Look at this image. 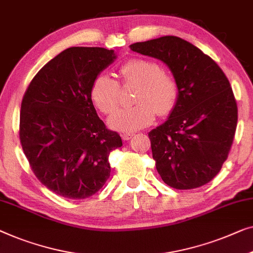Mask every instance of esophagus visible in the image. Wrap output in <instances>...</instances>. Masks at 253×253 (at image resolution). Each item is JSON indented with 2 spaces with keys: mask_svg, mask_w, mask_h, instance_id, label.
<instances>
[{
  "mask_svg": "<svg viewBox=\"0 0 253 253\" xmlns=\"http://www.w3.org/2000/svg\"><path fill=\"white\" fill-rule=\"evenodd\" d=\"M133 137V133H122L123 140H130Z\"/></svg>",
  "mask_w": 253,
  "mask_h": 253,
  "instance_id": "1",
  "label": "esophagus"
}]
</instances>
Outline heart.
I'll use <instances>...</instances> for the list:
<instances>
[{
	"mask_svg": "<svg viewBox=\"0 0 253 253\" xmlns=\"http://www.w3.org/2000/svg\"><path fill=\"white\" fill-rule=\"evenodd\" d=\"M123 83L138 84L132 107L121 108L108 120L111 127L131 132L151 124L156 113L169 114L178 100L179 89L173 76L162 71L155 61L133 58L119 69ZM119 83L106 73L93 80L90 97L94 106L104 114H112L119 104Z\"/></svg>",
	"mask_w": 253,
	"mask_h": 253,
	"instance_id": "b5f03b06",
	"label": "heart"
}]
</instances>
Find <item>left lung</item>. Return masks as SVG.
<instances>
[{"mask_svg":"<svg viewBox=\"0 0 253 253\" xmlns=\"http://www.w3.org/2000/svg\"><path fill=\"white\" fill-rule=\"evenodd\" d=\"M130 49L166 64L178 84L169 118L148 133L157 172L175 189L208 184L227 160L237 126L228 79L210 57L177 36L137 42Z\"/></svg>","mask_w":253,"mask_h":253,"instance_id":"left-lung-1","label":"left lung"}]
</instances>
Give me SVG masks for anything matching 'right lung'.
Returning <instances> with one entry per match:
<instances>
[{"instance_id":"add662e5","label":"right lung","mask_w":253,"mask_h":253,"mask_svg":"<svg viewBox=\"0 0 253 253\" xmlns=\"http://www.w3.org/2000/svg\"><path fill=\"white\" fill-rule=\"evenodd\" d=\"M116 57L105 47H68L40 69L25 92L21 146L39 180L57 195L86 199L109 178V153L122 139L106 129L90 89Z\"/></svg>"}]
</instances>
